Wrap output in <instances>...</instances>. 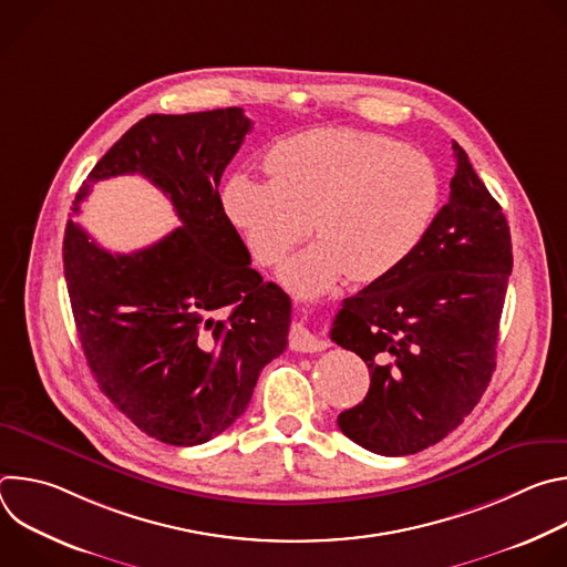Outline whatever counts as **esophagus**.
Wrapping results in <instances>:
<instances>
[{
    "mask_svg": "<svg viewBox=\"0 0 567 567\" xmlns=\"http://www.w3.org/2000/svg\"><path fill=\"white\" fill-rule=\"evenodd\" d=\"M289 346L298 352H320L328 348V341L318 337L316 332H311L305 322L296 320L291 322V332H289Z\"/></svg>",
    "mask_w": 567,
    "mask_h": 567,
    "instance_id": "obj_1",
    "label": "esophagus"
}]
</instances>
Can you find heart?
I'll list each match as a JSON object with an SVG mask.
<instances>
[{
    "mask_svg": "<svg viewBox=\"0 0 567 567\" xmlns=\"http://www.w3.org/2000/svg\"><path fill=\"white\" fill-rule=\"evenodd\" d=\"M271 182L235 173L221 208L260 267L278 265L307 235L280 280L318 296L341 278L374 282L422 241L440 202L431 161L396 141L352 127H313L278 141L265 158Z\"/></svg>",
    "mask_w": 567,
    "mask_h": 567,
    "instance_id": "heart-1",
    "label": "heart"
}]
</instances>
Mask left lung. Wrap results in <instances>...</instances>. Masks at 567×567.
<instances>
[{
	"instance_id": "8db88e82",
	"label": "left lung",
	"mask_w": 567,
	"mask_h": 567,
	"mask_svg": "<svg viewBox=\"0 0 567 567\" xmlns=\"http://www.w3.org/2000/svg\"><path fill=\"white\" fill-rule=\"evenodd\" d=\"M455 177L415 251L346 298L332 341L359 354L370 390L339 429L379 455H411L444 440L475 409L496 370L512 274L501 204L453 143Z\"/></svg>"
}]
</instances>
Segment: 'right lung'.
I'll return each instance as SVG.
<instances>
[{
  "label": "right lung",
  "mask_w": 567,
  "mask_h": 567,
  "mask_svg": "<svg viewBox=\"0 0 567 567\" xmlns=\"http://www.w3.org/2000/svg\"><path fill=\"white\" fill-rule=\"evenodd\" d=\"M249 132L239 107L150 114L107 150L73 213L94 184L141 175L182 221L152 247L112 254L66 221L64 280L87 365L114 406L164 444L224 433L287 348L291 300L251 269L217 190Z\"/></svg>",
  "instance_id": "right-lung-1"
}]
</instances>
